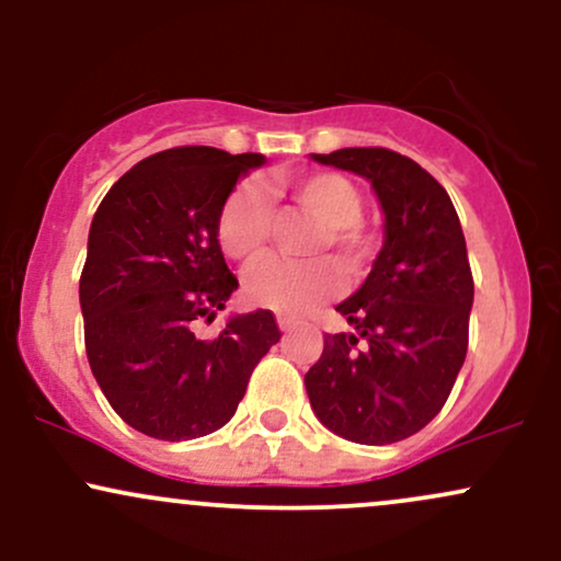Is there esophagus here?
<instances>
[{"mask_svg":"<svg viewBox=\"0 0 561 561\" xmlns=\"http://www.w3.org/2000/svg\"><path fill=\"white\" fill-rule=\"evenodd\" d=\"M276 324H279V330H282V332H293L295 327L300 324V321H298V319H293V317H279V319H276Z\"/></svg>","mask_w":561,"mask_h":561,"instance_id":"obj_1","label":"esophagus"}]
</instances>
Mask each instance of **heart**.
Here are the masks:
<instances>
[{
  "mask_svg": "<svg viewBox=\"0 0 561 561\" xmlns=\"http://www.w3.org/2000/svg\"><path fill=\"white\" fill-rule=\"evenodd\" d=\"M276 195L319 221L311 253L332 250L347 268H358L375 250V237L362 224V192L343 173L321 171L300 179H279ZM272 216L255 184H240L224 199L216 218V240L231 261L253 263L266 250ZM337 268L330 261H261L244 276V295L268 311L298 317L337 289Z\"/></svg>",
  "mask_w": 561,
  "mask_h": 561,
  "instance_id": "1",
  "label": "heart"
}]
</instances>
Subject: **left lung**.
<instances>
[{"instance_id":"1","label":"left lung","mask_w":561,"mask_h":561,"mask_svg":"<svg viewBox=\"0 0 561 561\" xmlns=\"http://www.w3.org/2000/svg\"><path fill=\"white\" fill-rule=\"evenodd\" d=\"M313 160L369 179L385 244L337 306L353 332L324 334L306 390L334 435L388 446L435 420L465 364L474 298L465 231L448 192L401 152L345 147Z\"/></svg>"}]
</instances>
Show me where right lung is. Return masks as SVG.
<instances>
[{
  "mask_svg": "<svg viewBox=\"0 0 561 561\" xmlns=\"http://www.w3.org/2000/svg\"><path fill=\"white\" fill-rule=\"evenodd\" d=\"M259 165V152L171 147L126 171L92 218L79 282L89 366L115 414L158 440L224 427L282 337L263 308L231 317L214 340L195 334L240 287L216 218Z\"/></svg>",
  "mask_w": 561,
  "mask_h": 561,
  "instance_id": "1",
  "label": "right lung"
}]
</instances>
